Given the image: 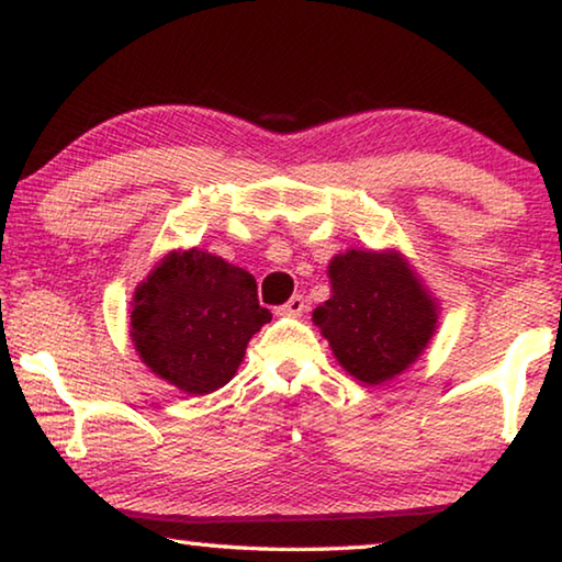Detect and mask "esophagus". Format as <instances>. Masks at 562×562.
<instances>
[{
    "label": "esophagus",
    "mask_w": 562,
    "mask_h": 562,
    "mask_svg": "<svg viewBox=\"0 0 562 562\" xmlns=\"http://www.w3.org/2000/svg\"><path fill=\"white\" fill-rule=\"evenodd\" d=\"M303 308H306V301H303V296H291L283 306H279V314L281 316H301Z\"/></svg>",
    "instance_id": "obj_1"
}]
</instances>
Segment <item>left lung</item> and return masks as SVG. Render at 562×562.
I'll return each instance as SVG.
<instances>
[{"label": "left lung", "instance_id": "8db88e82", "mask_svg": "<svg viewBox=\"0 0 562 562\" xmlns=\"http://www.w3.org/2000/svg\"><path fill=\"white\" fill-rule=\"evenodd\" d=\"M330 296L314 311L348 373L381 383L408 368L436 330V303L398 254L348 251L328 266Z\"/></svg>", "mask_w": 562, "mask_h": 562}]
</instances>
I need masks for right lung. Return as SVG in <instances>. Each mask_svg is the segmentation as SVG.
I'll return each mask as SVG.
<instances>
[{"mask_svg": "<svg viewBox=\"0 0 562 562\" xmlns=\"http://www.w3.org/2000/svg\"><path fill=\"white\" fill-rule=\"evenodd\" d=\"M266 321L251 273L191 248L169 254L136 289L132 341L156 375L204 395L232 381Z\"/></svg>", "mask_w": 562, "mask_h": 562, "instance_id": "add662e5", "label": "right lung"}]
</instances>
